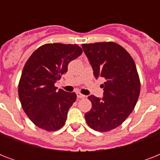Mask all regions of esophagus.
Here are the masks:
<instances>
[{"instance_id":"1","label":"esophagus","mask_w":160,"mask_h":160,"mask_svg":"<svg viewBox=\"0 0 160 160\" xmlns=\"http://www.w3.org/2000/svg\"><path fill=\"white\" fill-rule=\"evenodd\" d=\"M77 97L78 99H84L85 96L84 95H82V94H80V92H77Z\"/></svg>"}]
</instances>
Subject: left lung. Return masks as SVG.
Returning <instances> with one entry per match:
<instances>
[{
	"label": "left lung",
	"instance_id": "1",
	"mask_svg": "<svg viewBox=\"0 0 160 160\" xmlns=\"http://www.w3.org/2000/svg\"><path fill=\"white\" fill-rule=\"evenodd\" d=\"M83 51L96 79L105 83L103 98L90 95L92 108L85 114L87 124L96 131L107 132L119 126L131 114L140 93V82L134 60L119 44H83Z\"/></svg>",
	"mask_w": 160,
	"mask_h": 160
}]
</instances>
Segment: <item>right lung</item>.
Segmentation results:
<instances>
[{"mask_svg":"<svg viewBox=\"0 0 160 160\" xmlns=\"http://www.w3.org/2000/svg\"><path fill=\"white\" fill-rule=\"evenodd\" d=\"M82 52L77 45L46 44L26 61L19 82V98L26 115L39 128L55 131L64 126L76 94L57 90L55 83Z\"/></svg>","mask_w":160,"mask_h":160,"instance_id":"obj_1","label":"right lung"}]
</instances>
